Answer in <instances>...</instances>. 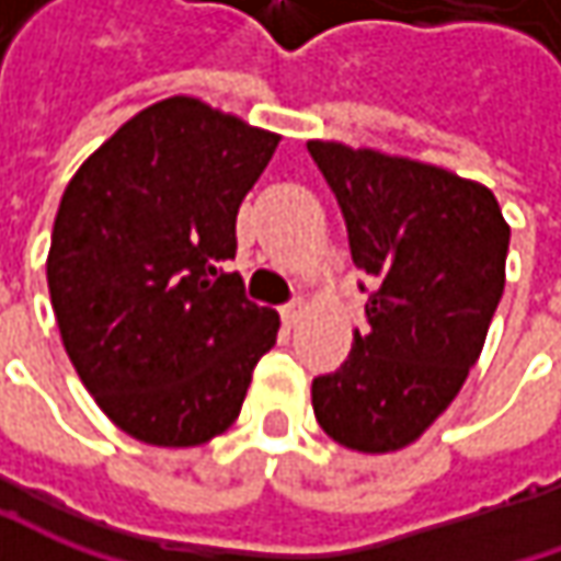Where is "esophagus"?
Returning a JSON list of instances; mask_svg holds the SVG:
<instances>
[{
  "label": "esophagus",
  "instance_id": "34e87169",
  "mask_svg": "<svg viewBox=\"0 0 561 561\" xmlns=\"http://www.w3.org/2000/svg\"><path fill=\"white\" fill-rule=\"evenodd\" d=\"M302 312H306V302H302V299H293V302H287V306L280 309V318H284L287 328H293V324L302 318Z\"/></svg>",
  "mask_w": 561,
  "mask_h": 561
}]
</instances>
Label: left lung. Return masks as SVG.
Segmentation results:
<instances>
[{"label": "left lung", "mask_w": 561, "mask_h": 561, "mask_svg": "<svg viewBox=\"0 0 561 561\" xmlns=\"http://www.w3.org/2000/svg\"><path fill=\"white\" fill-rule=\"evenodd\" d=\"M343 208L353 262L371 277L368 331L312 380L321 431L380 456L415 443L462 390L506 287L496 196L437 164L309 140Z\"/></svg>", "instance_id": "obj_1"}]
</instances>
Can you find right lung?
I'll list each match as a JSON object with an SVG mask.
<instances>
[{"label": "right lung", "instance_id": "obj_1", "mask_svg": "<svg viewBox=\"0 0 561 561\" xmlns=\"http://www.w3.org/2000/svg\"><path fill=\"white\" fill-rule=\"evenodd\" d=\"M280 134L196 96L124 121L65 186L46 259L58 334L124 434L203 446L240 415L274 309L249 302L237 211Z\"/></svg>", "mask_w": 561, "mask_h": 561}]
</instances>
